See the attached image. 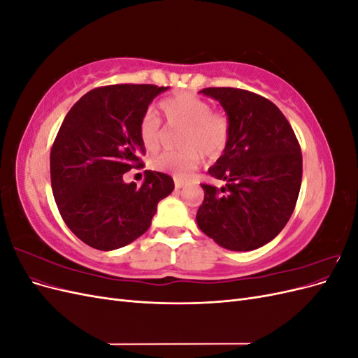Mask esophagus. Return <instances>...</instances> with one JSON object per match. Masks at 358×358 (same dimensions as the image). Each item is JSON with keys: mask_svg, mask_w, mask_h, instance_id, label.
<instances>
[{"mask_svg": "<svg viewBox=\"0 0 358 358\" xmlns=\"http://www.w3.org/2000/svg\"><path fill=\"white\" fill-rule=\"evenodd\" d=\"M183 187H185V182L179 180V179H175V188H176V189H180V188H183Z\"/></svg>", "mask_w": 358, "mask_h": 358, "instance_id": "1", "label": "esophagus"}]
</instances>
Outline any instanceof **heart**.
I'll use <instances>...</instances> for the list:
<instances>
[{
    "label": "heart",
    "mask_w": 358,
    "mask_h": 358,
    "mask_svg": "<svg viewBox=\"0 0 358 358\" xmlns=\"http://www.w3.org/2000/svg\"><path fill=\"white\" fill-rule=\"evenodd\" d=\"M170 127H182L178 136L179 150H167L152 158V169L169 173L179 180L189 179L197 170L201 154L215 159L221 157L230 142V119L224 112L212 110L209 101L189 92L175 94L159 103ZM142 145L154 152L164 137V127L154 112H146L138 122Z\"/></svg>",
    "instance_id": "obj_1"
}]
</instances>
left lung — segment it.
<instances>
[{"label": "left lung", "mask_w": 358, "mask_h": 358, "mask_svg": "<svg viewBox=\"0 0 358 358\" xmlns=\"http://www.w3.org/2000/svg\"><path fill=\"white\" fill-rule=\"evenodd\" d=\"M230 119V142L209 169L222 188L201 183L200 230L231 251H252L282 231L301 185V150L284 113L264 96L237 88H204Z\"/></svg>", "instance_id": "left-lung-1"}]
</instances>
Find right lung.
I'll use <instances>...</instances> for the list:
<instances>
[{
    "instance_id": "add662e5",
    "label": "right lung",
    "mask_w": 358,
    "mask_h": 358,
    "mask_svg": "<svg viewBox=\"0 0 358 358\" xmlns=\"http://www.w3.org/2000/svg\"><path fill=\"white\" fill-rule=\"evenodd\" d=\"M167 86L119 83L86 92L64 117L50 149V182L58 210L82 242L100 251L142 236L158 203L175 189L166 173L146 170L142 187L124 173L143 169L138 122Z\"/></svg>"
}]
</instances>
